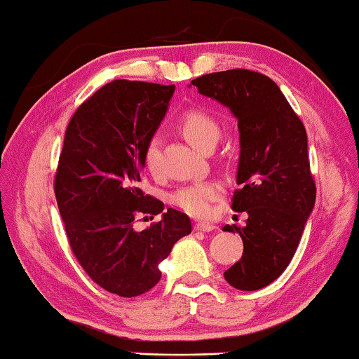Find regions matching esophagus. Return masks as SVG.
<instances>
[{
    "mask_svg": "<svg viewBox=\"0 0 359 359\" xmlns=\"http://www.w3.org/2000/svg\"><path fill=\"white\" fill-rule=\"evenodd\" d=\"M194 229L196 230H201V232H210V230L215 229L214 224H209V222H196L194 224Z\"/></svg>",
    "mask_w": 359,
    "mask_h": 359,
    "instance_id": "obj_1",
    "label": "esophagus"
}]
</instances>
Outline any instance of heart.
<instances>
[{
    "label": "heart",
    "mask_w": 359,
    "mask_h": 359,
    "mask_svg": "<svg viewBox=\"0 0 359 359\" xmlns=\"http://www.w3.org/2000/svg\"><path fill=\"white\" fill-rule=\"evenodd\" d=\"M180 130L194 147L201 150H205L209 145H212L219 139L220 126L214 116H210L208 111L193 107L183 112L180 117ZM144 161L147 170L151 175H158L160 171V142L156 137L147 142L144 150ZM220 194L217 184L212 183H198L181 188L173 194V203L183 209L184 212L196 217H204L210 212L212 201Z\"/></svg>",
    "instance_id": "b5f03b06"
}]
</instances>
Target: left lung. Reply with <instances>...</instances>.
Here are the masks:
<instances>
[{"label": "left lung", "mask_w": 359, "mask_h": 359, "mask_svg": "<svg viewBox=\"0 0 359 359\" xmlns=\"http://www.w3.org/2000/svg\"><path fill=\"white\" fill-rule=\"evenodd\" d=\"M191 83L238 119L240 188L232 209L247 212L248 219L245 227H224L243 240L242 258L224 278L240 291H258L291 263L316 204L306 127L276 83L258 72L235 68Z\"/></svg>", "instance_id": "obj_1"}]
</instances>
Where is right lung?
I'll return each instance as SVG.
<instances>
[{
  "instance_id": "1",
  "label": "right lung",
  "mask_w": 359,
  "mask_h": 359,
  "mask_svg": "<svg viewBox=\"0 0 359 359\" xmlns=\"http://www.w3.org/2000/svg\"><path fill=\"white\" fill-rule=\"evenodd\" d=\"M175 85L114 80L81 102L67 127L55 198L68 243L106 291L135 297L160 281L158 264L191 233V220L142 191L147 142L166 114ZM162 215L142 233L137 218Z\"/></svg>"
}]
</instances>
